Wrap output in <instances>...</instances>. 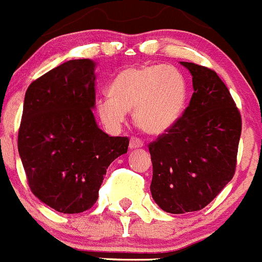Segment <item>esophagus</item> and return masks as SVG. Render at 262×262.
<instances>
[{
    "instance_id": "obj_1",
    "label": "esophagus",
    "mask_w": 262,
    "mask_h": 262,
    "mask_svg": "<svg viewBox=\"0 0 262 262\" xmlns=\"http://www.w3.org/2000/svg\"><path fill=\"white\" fill-rule=\"evenodd\" d=\"M144 143L139 138H131L129 139V149H136V148H143Z\"/></svg>"
}]
</instances>
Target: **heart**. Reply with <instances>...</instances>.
<instances>
[{
    "label": "heart",
    "mask_w": 262,
    "mask_h": 262,
    "mask_svg": "<svg viewBox=\"0 0 262 262\" xmlns=\"http://www.w3.org/2000/svg\"><path fill=\"white\" fill-rule=\"evenodd\" d=\"M188 98V84L180 71L171 66L131 67L118 73L109 96L98 104L101 122L117 129L133 111L136 127L148 135H162L180 118Z\"/></svg>",
    "instance_id": "b5f03b06"
}]
</instances>
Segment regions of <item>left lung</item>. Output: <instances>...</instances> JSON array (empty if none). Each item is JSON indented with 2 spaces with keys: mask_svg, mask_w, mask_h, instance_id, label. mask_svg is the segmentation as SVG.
Returning a JSON list of instances; mask_svg holds the SVG:
<instances>
[{
  "mask_svg": "<svg viewBox=\"0 0 262 262\" xmlns=\"http://www.w3.org/2000/svg\"><path fill=\"white\" fill-rule=\"evenodd\" d=\"M194 92L183 116L149 144L151 196L170 213L199 211L233 179L242 118L228 87L215 71L181 61Z\"/></svg>",
  "mask_w": 262,
  "mask_h": 262,
  "instance_id": "8db88e82",
  "label": "left lung"
}]
</instances>
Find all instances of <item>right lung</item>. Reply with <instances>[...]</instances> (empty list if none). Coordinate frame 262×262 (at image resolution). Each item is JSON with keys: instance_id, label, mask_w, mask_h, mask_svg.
<instances>
[{"instance_id": "right-lung-1", "label": "right lung", "mask_w": 262, "mask_h": 262, "mask_svg": "<svg viewBox=\"0 0 262 262\" xmlns=\"http://www.w3.org/2000/svg\"><path fill=\"white\" fill-rule=\"evenodd\" d=\"M95 63L60 64L29 84L17 150L32 193L61 213L96 203L109 164L127 153L128 138L109 136L95 122Z\"/></svg>"}]
</instances>
